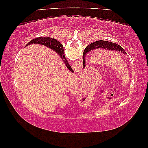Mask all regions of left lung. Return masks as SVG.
Segmentation results:
<instances>
[{
  "mask_svg": "<svg viewBox=\"0 0 148 148\" xmlns=\"http://www.w3.org/2000/svg\"><path fill=\"white\" fill-rule=\"evenodd\" d=\"M97 48H100V49H105L108 50H114V51H119L123 52V54H126V52L125 50L119 46V44L113 43V42H108V41H104V40H99V41H96L93 42V43L90 44V45L87 46L86 49H85L84 54H83V62L85 65V58L84 56L86 55V53L88 52L91 51V50L97 49Z\"/></svg>",
  "mask_w": 148,
  "mask_h": 148,
  "instance_id": "8db88e82",
  "label": "left lung"
}]
</instances>
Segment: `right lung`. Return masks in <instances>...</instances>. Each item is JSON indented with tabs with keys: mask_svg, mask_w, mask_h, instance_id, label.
Here are the masks:
<instances>
[{
	"mask_svg": "<svg viewBox=\"0 0 148 148\" xmlns=\"http://www.w3.org/2000/svg\"><path fill=\"white\" fill-rule=\"evenodd\" d=\"M32 44H41V45L47 46V47H49L51 49L54 50V51H56L58 54V55L60 56V57L62 58L63 59V61L66 66V67L69 69V70L72 73L73 72V70L72 69L71 66H70V64H69V62L65 58V56H64V49L63 46L60 42H59L57 40L54 39V38H49V37H40V38H35V39L32 40L30 41L29 43H28L27 45H30Z\"/></svg>",
	"mask_w": 148,
	"mask_h": 148,
	"instance_id": "obj_1",
	"label": "right lung"
}]
</instances>
